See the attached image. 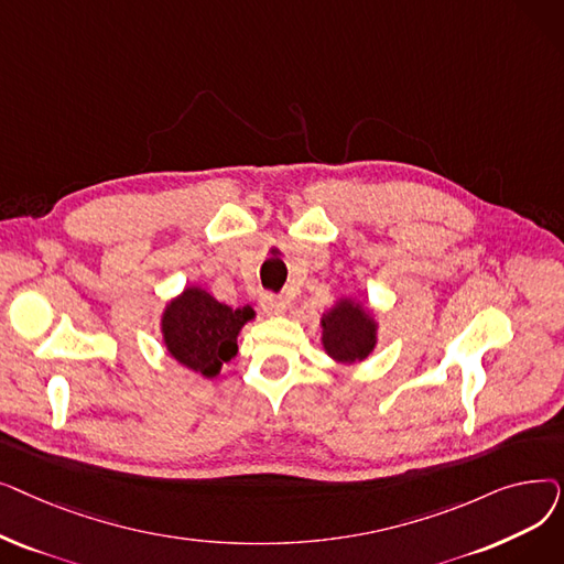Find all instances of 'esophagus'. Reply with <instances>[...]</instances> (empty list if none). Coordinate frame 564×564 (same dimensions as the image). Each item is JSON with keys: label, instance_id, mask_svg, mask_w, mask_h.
<instances>
[{"label": "esophagus", "instance_id": "obj_1", "mask_svg": "<svg viewBox=\"0 0 564 564\" xmlns=\"http://www.w3.org/2000/svg\"><path fill=\"white\" fill-rule=\"evenodd\" d=\"M260 306L270 317L285 315V311H288V304L281 297H274V294H264V297L260 300Z\"/></svg>", "mask_w": 564, "mask_h": 564}]
</instances>
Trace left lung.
Here are the masks:
<instances>
[{
    "instance_id": "1",
    "label": "left lung",
    "mask_w": 564,
    "mask_h": 564,
    "mask_svg": "<svg viewBox=\"0 0 564 564\" xmlns=\"http://www.w3.org/2000/svg\"><path fill=\"white\" fill-rule=\"evenodd\" d=\"M322 349L343 366L366 361L377 347L379 322L375 313L357 297H338L319 317Z\"/></svg>"
}]
</instances>
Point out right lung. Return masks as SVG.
Wrapping results in <instances>:
<instances>
[{"label": "right lung", "instance_id": "obj_1", "mask_svg": "<svg viewBox=\"0 0 564 564\" xmlns=\"http://www.w3.org/2000/svg\"><path fill=\"white\" fill-rule=\"evenodd\" d=\"M251 319L256 311L249 304L232 308L200 285H187L166 302L160 332L173 361L213 379L237 354V336Z\"/></svg>", "mask_w": 564, "mask_h": 564}]
</instances>
